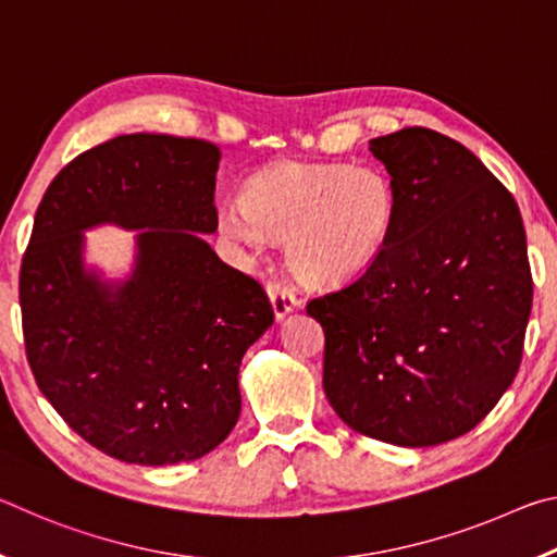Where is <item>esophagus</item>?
Returning a JSON list of instances; mask_svg holds the SVG:
<instances>
[{
  "label": "esophagus",
  "mask_w": 557,
  "mask_h": 557,
  "mask_svg": "<svg viewBox=\"0 0 557 557\" xmlns=\"http://www.w3.org/2000/svg\"><path fill=\"white\" fill-rule=\"evenodd\" d=\"M268 297L272 301V312H275L277 322H282V319L295 312V309L299 307V301H297L295 295H292V289H287L285 285H280V282H270Z\"/></svg>",
  "instance_id": "obj_1"
}]
</instances>
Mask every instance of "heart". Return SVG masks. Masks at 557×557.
Masks as SVG:
<instances>
[{
	"mask_svg": "<svg viewBox=\"0 0 557 557\" xmlns=\"http://www.w3.org/2000/svg\"><path fill=\"white\" fill-rule=\"evenodd\" d=\"M395 221L391 178L373 166L280 162L245 186V203L219 209V231L248 252L287 238L292 275L338 287L369 270Z\"/></svg>",
	"mask_w": 557,
	"mask_h": 557,
	"instance_id": "heart-1",
	"label": "heart"
}]
</instances>
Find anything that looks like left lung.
<instances>
[{
  "mask_svg": "<svg viewBox=\"0 0 557 557\" xmlns=\"http://www.w3.org/2000/svg\"><path fill=\"white\" fill-rule=\"evenodd\" d=\"M395 221L373 265L312 299L324 393L348 428L432 447L476 428L513 383L533 282L513 196L465 145L428 127L369 143Z\"/></svg>",
  "mask_w": 557,
  "mask_h": 557,
  "instance_id": "obj_1",
  "label": "left lung"
}]
</instances>
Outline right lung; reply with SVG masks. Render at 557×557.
<instances>
[{
  "label": "right lung",
  "instance_id": "obj_1",
  "mask_svg": "<svg viewBox=\"0 0 557 557\" xmlns=\"http://www.w3.org/2000/svg\"><path fill=\"white\" fill-rule=\"evenodd\" d=\"M221 149L120 135L46 188L18 275L26 358L55 412L127 465L209 455L240 414L238 371L275 322L256 280L215 256ZM137 230L127 278L85 262V231Z\"/></svg>",
  "mask_w": 557,
  "mask_h": 557
}]
</instances>
